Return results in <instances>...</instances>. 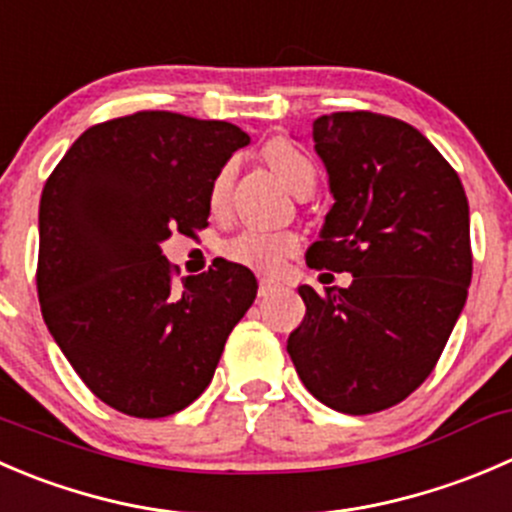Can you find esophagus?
Segmentation results:
<instances>
[{
  "instance_id": "1",
  "label": "esophagus",
  "mask_w": 512,
  "mask_h": 512,
  "mask_svg": "<svg viewBox=\"0 0 512 512\" xmlns=\"http://www.w3.org/2000/svg\"><path fill=\"white\" fill-rule=\"evenodd\" d=\"M277 290H282V285L277 280H272V277H260V297H270L275 295Z\"/></svg>"
}]
</instances>
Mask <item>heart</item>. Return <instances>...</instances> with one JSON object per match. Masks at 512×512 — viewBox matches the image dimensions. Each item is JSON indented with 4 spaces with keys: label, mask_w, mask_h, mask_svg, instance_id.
<instances>
[{
    "label": "heart",
    "mask_w": 512,
    "mask_h": 512,
    "mask_svg": "<svg viewBox=\"0 0 512 512\" xmlns=\"http://www.w3.org/2000/svg\"><path fill=\"white\" fill-rule=\"evenodd\" d=\"M267 162H270L272 170L282 177L287 187L295 192L297 197L310 195L312 187L317 182L315 165L307 160V155H302L295 145L285 140H275L272 145H267L265 150ZM232 180V165H225L220 170V175L215 177L210 190L212 205H222V200L227 197ZM300 247V237L290 230H260V227H250V230L237 232L232 240H227L222 245V255L227 260L237 262V265L252 267V270L260 272H275L280 270L282 262L287 257H292Z\"/></svg>",
    "instance_id": "1"
}]
</instances>
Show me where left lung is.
Returning <instances> with one entry per match:
<instances>
[{"label": "left lung", "instance_id": "8db88e82", "mask_svg": "<svg viewBox=\"0 0 512 512\" xmlns=\"http://www.w3.org/2000/svg\"><path fill=\"white\" fill-rule=\"evenodd\" d=\"M335 205L307 250L350 287H300L287 340L305 388L337 413L370 415L428 380L473 277L470 212L450 162L403 119L332 112L312 124Z\"/></svg>", "mask_w": 512, "mask_h": 512}]
</instances>
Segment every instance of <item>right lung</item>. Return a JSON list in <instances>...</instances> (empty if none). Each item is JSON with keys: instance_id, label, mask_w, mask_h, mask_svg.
I'll return each mask as SVG.
<instances>
[{"instance_id": "obj_1", "label": "right lung", "mask_w": 512, "mask_h": 512, "mask_svg": "<svg viewBox=\"0 0 512 512\" xmlns=\"http://www.w3.org/2000/svg\"><path fill=\"white\" fill-rule=\"evenodd\" d=\"M250 137L230 122L162 109L89 127L39 202L42 317L82 382L132 418H167L210 385L232 327L257 295L247 267L217 257L175 282L172 232L197 235L210 190Z\"/></svg>"}]
</instances>
